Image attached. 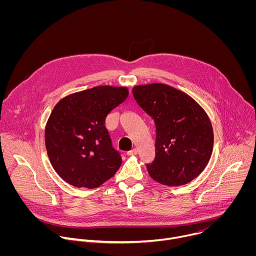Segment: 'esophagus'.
<instances>
[{
	"label": "esophagus",
	"instance_id": "esophagus-1",
	"mask_svg": "<svg viewBox=\"0 0 256 256\" xmlns=\"http://www.w3.org/2000/svg\"><path fill=\"white\" fill-rule=\"evenodd\" d=\"M128 156H134V155H136L138 154V149H136V148H134L132 150H130V152H128L126 153Z\"/></svg>",
	"mask_w": 256,
	"mask_h": 256
}]
</instances>
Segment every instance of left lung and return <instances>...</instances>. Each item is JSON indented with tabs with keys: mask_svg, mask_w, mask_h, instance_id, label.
I'll return each instance as SVG.
<instances>
[{
	"mask_svg": "<svg viewBox=\"0 0 256 256\" xmlns=\"http://www.w3.org/2000/svg\"><path fill=\"white\" fill-rule=\"evenodd\" d=\"M136 103L155 122V160L147 169L167 186H184L198 177L212 152L214 132L204 109L190 95L166 84L132 88Z\"/></svg>",
	"mask_w": 256,
	"mask_h": 256,
	"instance_id": "1",
	"label": "left lung"
}]
</instances>
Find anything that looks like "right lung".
<instances>
[{
  "instance_id": "right-lung-1",
  "label": "right lung",
  "mask_w": 256,
  "mask_h": 256,
  "mask_svg": "<svg viewBox=\"0 0 256 256\" xmlns=\"http://www.w3.org/2000/svg\"><path fill=\"white\" fill-rule=\"evenodd\" d=\"M128 96L126 87L97 86L70 94L54 107L46 126L50 161L68 184L96 188L122 165L105 118Z\"/></svg>"
}]
</instances>
